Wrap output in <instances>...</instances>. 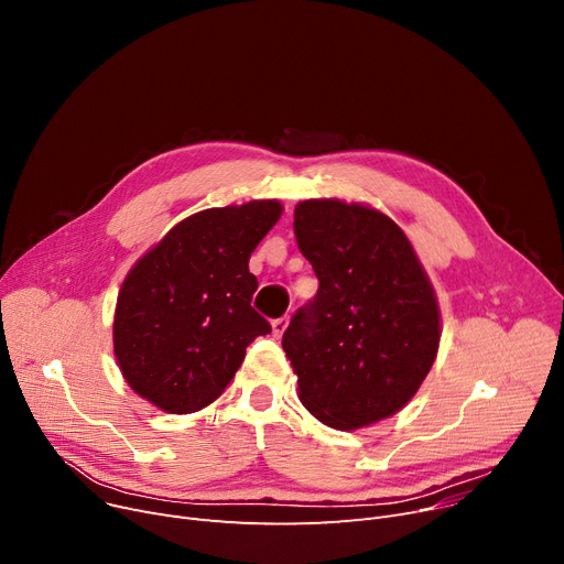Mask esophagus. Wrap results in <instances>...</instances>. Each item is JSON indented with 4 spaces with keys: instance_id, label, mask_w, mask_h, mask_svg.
Instances as JSON below:
<instances>
[{
    "instance_id": "obj_1",
    "label": "esophagus",
    "mask_w": 564,
    "mask_h": 564,
    "mask_svg": "<svg viewBox=\"0 0 564 564\" xmlns=\"http://www.w3.org/2000/svg\"><path fill=\"white\" fill-rule=\"evenodd\" d=\"M288 324H290V319H288V317H279V319H274V322H272V334H274L276 338H281V336L285 334V329H288Z\"/></svg>"
}]
</instances>
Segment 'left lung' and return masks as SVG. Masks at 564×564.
<instances>
[{
  "label": "left lung",
  "mask_w": 564,
  "mask_h": 564,
  "mask_svg": "<svg viewBox=\"0 0 564 564\" xmlns=\"http://www.w3.org/2000/svg\"><path fill=\"white\" fill-rule=\"evenodd\" d=\"M294 235L319 281L290 319L285 357L300 400L334 430L391 419L419 393L441 343V311L404 230L366 203L308 198Z\"/></svg>",
  "instance_id": "1"
}]
</instances>
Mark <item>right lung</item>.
<instances>
[{
  "label": "right lung",
  "instance_id": "obj_1",
  "mask_svg": "<svg viewBox=\"0 0 564 564\" xmlns=\"http://www.w3.org/2000/svg\"><path fill=\"white\" fill-rule=\"evenodd\" d=\"M281 215L274 198L210 207L132 264L116 300L113 357L137 395L166 413L221 395L249 343L272 332L251 308L249 258Z\"/></svg>",
  "mask_w": 564,
  "mask_h": 564
}]
</instances>
